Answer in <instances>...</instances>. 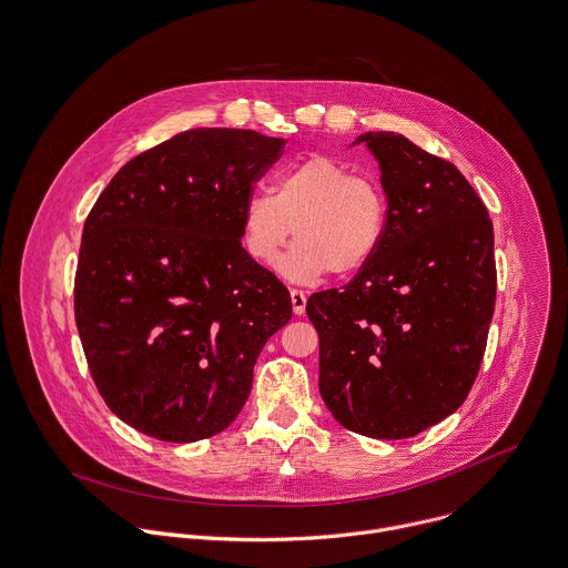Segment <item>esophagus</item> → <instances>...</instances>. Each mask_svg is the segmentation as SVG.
Wrapping results in <instances>:
<instances>
[{"instance_id": "esophagus-1", "label": "esophagus", "mask_w": 568, "mask_h": 568, "mask_svg": "<svg viewBox=\"0 0 568 568\" xmlns=\"http://www.w3.org/2000/svg\"><path fill=\"white\" fill-rule=\"evenodd\" d=\"M290 298H292L294 314H303L305 312V303H307L305 292L303 290H290Z\"/></svg>"}]
</instances>
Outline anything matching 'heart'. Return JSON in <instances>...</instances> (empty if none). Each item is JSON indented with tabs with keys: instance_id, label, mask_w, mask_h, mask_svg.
Returning <instances> with one entry per match:
<instances>
[{
	"instance_id": "obj_1",
	"label": "heart",
	"mask_w": 568,
	"mask_h": 568,
	"mask_svg": "<svg viewBox=\"0 0 568 568\" xmlns=\"http://www.w3.org/2000/svg\"><path fill=\"white\" fill-rule=\"evenodd\" d=\"M386 220L382 184L331 154H312L278 173L272 193H252L237 217L242 247L263 267H276L296 235L283 274L298 283L362 272L382 247Z\"/></svg>"
}]
</instances>
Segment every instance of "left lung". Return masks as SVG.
Instances as JSON below:
<instances>
[{
  "label": "left lung",
  "mask_w": 568,
  "mask_h": 568,
  "mask_svg": "<svg viewBox=\"0 0 568 568\" xmlns=\"http://www.w3.org/2000/svg\"><path fill=\"white\" fill-rule=\"evenodd\" d=\"M388 220L375 258L307 298L318 390L335 420L379 440L412 438L465 402L497 298L488 209L449 161L395 132H366Z\"/></svg>",
  "instance_id": "8db88e82"
}]
</instances>
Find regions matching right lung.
Listing matches in <instances>:
<instances>
[{"instance_id":"right-lung-1","label":"right lung","mask_w":568,"mask_h":568,"mask_svg":"<svg viewBox=\"0 0 568 568\" xmlns=\"http://www.w3.org/2000/svg\"><path fill=\"white\" fill-rule=\"evenodd\" d=\"M283 148L254 130L180 132L130 159L85 220L75 328L110 412L145 436L224 432L292 318L287 287L245 252L237 222Z\"/></svg>"}]
</instances>
